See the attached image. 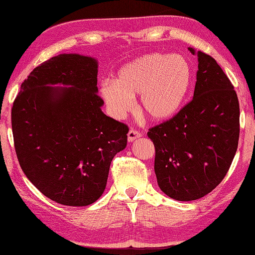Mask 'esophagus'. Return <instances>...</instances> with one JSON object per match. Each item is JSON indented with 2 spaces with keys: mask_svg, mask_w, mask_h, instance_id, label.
<instances>
[{
  "mask_svg": "<svg viewBox=\"0 0 255 255\" xmlns=\"http://www.w3.org/2000/svg\"><path fill=\"white\" fill-rule=\"evenodd\" d=\"M139 137H141V132L136 130V129L131 128L130 130L128 131V141H129V142L133 141L134 139H137V138H139Z\"/></svg>",
  "mask_w": 255,
  "mask_h": 255,
  "instance_id": "esophagus-1",
  "label": "esophagus"
}]
</instances>
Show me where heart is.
Masks as SVG:
<instances>
[{"label":"heart","instance_id":"heart-1","mask_svg":"<svg viewBox=\"0 0 255 255\" xmlns=\"http://www.w3.org/2000/svg\"><path fill=\"white\" fill-rule=\"evenodd\" d=\"M191 83V66L181 55L150 53L125 64L115 82L104 81L101 95L115 118L126 116L139 95V109L153 122H166L183 106Z\"/></svg>","mask_w":255,"mask_h":255}]
</instances>
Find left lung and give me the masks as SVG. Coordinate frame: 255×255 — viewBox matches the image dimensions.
<instances>
[{
  "label": "left lung",
  "instance_id": "1",
  "mask_svg": "<svg viewBox=\"0 0 255 255\" xmlns=\"http://www.w3.org/2000/svg\"><path fill=\"white\" fill-rule=\"evenodd\" d=\"M198 55L193 98L177 115L149 129L161 191L192 201L211 192L229 171L240 134V106L233 85L216 59Z\"/></svg>",
  "mask_w": 255,
  "mask_h": 255
}]
</instances>
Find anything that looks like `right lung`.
<instances>
[{
  "label": "right lung",
  "mask_w": 255,
  "mask_h": 255,
  "mask_svg": "<svg viewBox=\"0 0 255 255\" xmlns=\"http://www.w3.org/2000/svg\"><path fill=\"white\" fill-rule=\"evenodd\" d=\"M98 63L61 54L33 69L12 107L19 166L45 197L85 207L102 196L109 167L127 146L128 126L102 112ZM61 83L68 88L51 87Z\"/></svg>",
  "instance_id": "1"
}]
</instances>
